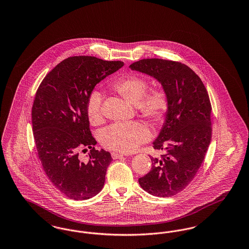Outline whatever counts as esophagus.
Segmentation results:
<instances>
[{
    "label": "esophagus",
    "instance_id": "obj_1",
    "mask_svg": "<svg viewBox=\"0 0 249 249\" xmlns=\"http://www.w3.org/2000/svg\"><path fill=\"white\" fill-rule=\"evenodd\" d=\"M111 156H112V158H113L114 160H116V159H120V158L125 157V155L121 154V153H118V152H112V153H111Z\"/></svg>",
    "mask_w": 249,
    "mask_h": 249
}]
</instances>
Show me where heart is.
<instances>
[{
    "instance_id": "b5f03b06",
    "label": "heart",
    "mask_w": 249,
    "mask_h": 249,
    "mask_svg": "<svg viewBox=\"0 0 249 249\" xmlns=\"http://www.w3.org/2000/svg\"><path fill=\"white\" fill-rule=\"evenodd\" d=\"M112 88L130 104L137 106L142 115L155 123L161 122L168 109V98L161 89H148L145 79L135 75H128L117 80ZM103 94L93 91L88 98L86 115L89 122L100 125L104 118L102 112ZM151 133L146 125L141 122L115 123L100 135L102 144L110 150L129 153L142 142L150 139Z\"/></svg>"
}]
</instances>
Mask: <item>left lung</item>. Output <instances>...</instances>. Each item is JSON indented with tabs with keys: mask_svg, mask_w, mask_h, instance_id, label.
Listing matches in <instances>:
<instances>
[{
	"mask_svg": "<svg viewBox=\"0 0 249 249\" xmlns=\"http://www.w3.org/2000/svg\"><path fill=\"white\" fill-rule=\"evenodd\" d=\"M132 71L152 76L168 98L165 120L153 147L165 153L150 156L151 171L139 178L143 190L171 197L193 180L211 141V104L201 78L189 66L173 60L144 59L130 64Z\"/></svg>",
	"mask_w": 249,
	"mask_h": 249,
	"instance_id": "obj_1",
	"label": "left lung"
}]
</instances>
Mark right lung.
Returning a JSON list of instances; mask_svg holds the SVG:
<instances>
[{
  "instance_id": "right-lung-1",
  "label": "right lung",
  "mask_w": 249,
  "mask_h": 249,
  "mask_svg": "<svg viewBox=\"0 0 249 249\" xmlns=\"http://www.w3.org/2000/svg\"><path fill=\"white\" fill-rule=\"evenodd\" d=\"M123 61L90 56L62 60L36 91L32 110L36 149L48 179L69 199L83 201L103 190L111 154L97 150L86 105L95 86L118 71ZM91 150L82 161L79 151Z\"/></svg>"
}]
</instances>
